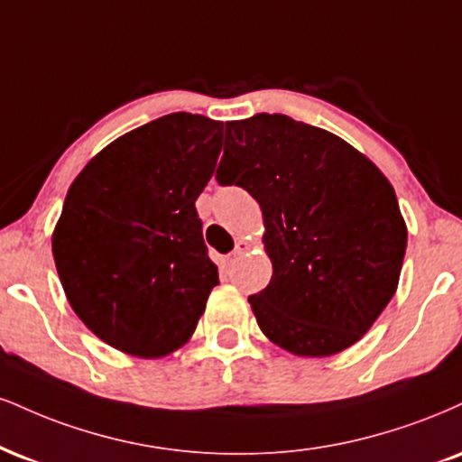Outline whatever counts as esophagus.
I'll return each instance as SVG.
<instances>
[{
  "mask_svg": "<svg viewBox=\"0 0 462 462\" xmlns=\"http://www.w3.org/2000/svg\"><path fill=\"white\" fill-rule=\"evenodd\" d=\"M245 252H249V243H247V241H238L236 247H235V252L230 254V263H232V260H236L238 255L245 254Z\"/></svg>",
  "mask_w": 462,
  "mask_h": 462,
  "instance_id": "esophagus-1",
  "label": "esophagus"
}]
</instances>
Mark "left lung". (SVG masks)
<instances>
[{
    "mask_svg": "<svg viewBox=\"0 0 462 462\" xmlns=\"http://www.w3.org/2000/svg\"><path fill=\"white\" fill-rule=\"evenodd\" d=\"M217 180L260 204L269 286L258 327L299 357L353 346L398 288L407 224L385 174L333 133L282 114L226 122Z\"/></svg>",
    "mask_w": 462,
    "mask_h": 462,
    "instance_id": "1",
    "label": "left lung"
}]
</instances>
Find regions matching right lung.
Returning <instances> with one entry per match:
<instances>
[{
    "label": "right lung",
    "instance_id": "add662e5",
    "mask_svg": "<svg viewBox=\"0 0 462 462\" xmlns=\"http://www.w3.org/2000/svg\"><path fill=\"white\" fill-rule=\"evenodd\" d=\"M221 133L207 116H163L94 154L66 193L55 269L75 314L116 351L159 359L185 346L219 284L196 199Z\"/></svg>",
    "mask_w": 462,
    "mask_h": 462
}]
</instances>
